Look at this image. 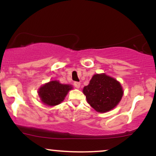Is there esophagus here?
Returning <instances> with one entry per match:
<instances>
[{
  "mask_svg": "<svg viewBox=\"0 0 156 156\" xmlns=\"http://www.w3.org/2000/svg\"><path fill=\"white\" fill-rule=\"evenodd\" d=\"M74 87H76V88H77V89H78V88H80V82H77V81H76V82H74Z\"/></svg>",
  "mask_w": 156,
  "mask_h": 156,
  "instance_id": "34e87169",
  "label": "esophagus"
}]
</instances>
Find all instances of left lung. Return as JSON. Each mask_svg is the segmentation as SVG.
Returning <instances> with one entry per match:
<instances>
[{"mask_svg": "<svg viewBox=\"0 0 156 156\" xmlns=\"http://www.w3.org/2000/svg\"><path fill=\"white\" fill-rule=\"evenodd\" d=\"M83 92L89 104L101 113L114 108L123 94L120 83L105 74L93 76L89 85L84 87Z\"/></svg>", "mask_w": 156, "mask_h": 156, "instance_id": "obj_1", "label": "left lung"}]
</instances>
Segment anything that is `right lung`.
Masks as SVG:
<instances>
[{
  "mask_svg": "<svg viewBox=\"0 0 156 156\" xmlns=\"http://www.w3.org/2000/svg\"><path fill=\"white\" fill-rule=\"evenodd\" d=\"M72 87L67 84H62L57 80H53L44 84L39 89V95L44 104L56 105L64 101Z\"/></svg>",
  "mask_w": 156,
  "mask_h": 156,
  "instance_id": "add662e5",
  "label": "right lung"
}]
</instances>
